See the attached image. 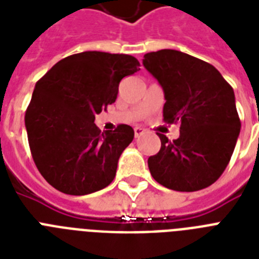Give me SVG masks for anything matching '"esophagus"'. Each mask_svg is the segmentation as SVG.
<instances>
[{
  "mask_svg": "<svg viewBox=\"0 0 259 259\" xmlns=\"http://www.w3.org/2000/svg\"><path fill=\"white\" fill-rule=\"evenodd\" d=\"M145 132V129H142V127H140V126H137V127H134V136H136V138H138L140 136H142Z\"/></svg>",
  "mask_w": 259,
  "mask_h": 259,
  "instance_id": "34e87169",
  "label": "esophagus"
}]
</instances>
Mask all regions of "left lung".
Segmentation results:
<instances>
[{"mask_svg":"<svg viewBox=\"0 0 259 259\" xmlns=\"http://www.w3.org/2000/svg\"><path fill=\"white\" fill-rule=\"evenodd\" d=\"M142 64L165 94L163 121L180 123V137L158 134L161 149L148 159L158 184L197 191L224 173L241 130L234 90L213 65L178 50L145 54Z\"/></svg>","mask_w":259,"mask_h":259,"instance_id":"1","label":"left lung"}]
</instances>
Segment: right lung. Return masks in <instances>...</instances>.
Returning <instances> with one entry per match:
<instances>
[{
    "instance_id": "obj_1",
    "label": "right lung",
    "mask_w": 259,
    "mask_h": 259,
    "mask_svg": "<svg viewBox=\"0 0 259 259\" xmlns=\"http://www.w3.org/2000/svg\"><path fill=\"white\" fill-rule=\"evenodd\" d=\"M138 66L127 54L83 52L57 62L35 83L25 126L35 166L54 189L85 195L114 180L134 130L118 125L101 133L94 119L115 102L121 79Z\"/></svg>"
}]
</instances>
